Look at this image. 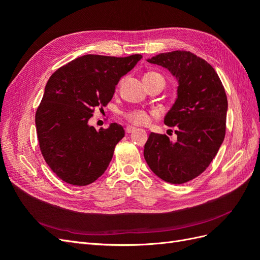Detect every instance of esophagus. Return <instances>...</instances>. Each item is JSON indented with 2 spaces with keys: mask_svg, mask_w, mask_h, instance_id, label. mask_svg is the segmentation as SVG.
Here are the masks:
<instances>
[{
  "mask_svg": "<svg viewBox=\"0 0 260 260\" xmlns=\"http://www.w3.org/2000/svg\"><path fill=\"white\" fill-rule=\"evenodd\" d=\"M136 131V128L135 127H127L125 128V133H132V132H135Z\"/></svg>",
  "mask_w": 260,
  "mask_h": 260,
  "instance_id": "1",
  "label": "esophagus"
}]
</instances>
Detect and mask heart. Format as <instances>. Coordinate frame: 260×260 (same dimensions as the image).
Returning <instances> with one entry per match:
<instances>
[{
  "mask_svg": "<svg viewBox=\"0 0 260 260\" xmlns=\"http://www.w3.org/2000/svg\"><path fill=\"white\" fill-rule=\"evenodd\" d=\"M144 77H161V76L159 74H156V73H148ZM154 115H156V114L155 113L149 114L144 111H135V112H131L127 115V119L132 124L146 125L151 122L152 116H154Z\"/></svg>",
  "mask_w": 260,
  "mask_h": 260,
  "instance_id": "1",
  "label": "heart"
}]
</instances>
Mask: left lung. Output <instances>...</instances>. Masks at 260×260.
I'll list each match as a JSON object with an SVG mask.
<instances>
[{"mask_svg":"<svg viewBox=\"0 0 260 260\" xmlns=\"http://www.w3.org/2000/svg\"><path fill=\"white\" fill-rule=\"evenodd\" d=\"M147 61L166 68L178 81L175 104L164 118L177 129V141L152 132L144 158L164 181L185 183L205 171L223 142L226 94L216 70L191 52L160 53Z\"/></svg>","mask_w":260,"mask_h":260,"instance_id":"obj_1","label":"left lung"}]
</instances>
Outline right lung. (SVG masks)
Instances as JSON below:
<instances>
[{
  "label": "right lung",
  "instance_id": "obj_1",
  "mask_svg": "<svg viewBox=\"0 0 260 260\" xmlns=\"http://www.w3.org/2000/svg\"><path fill=\"white\" fill-rule=\"evenodd\" d=\"M141 58L140 54L83 55L50 77L36 113V127L44 159L62 181L88 185L107 169L124 130L116 122L96 130L89 120L94 109L108 104L120 78Z\"/></svg>",
  "mask_w": 260,
  "mask_h": 260
}]
</instances>
